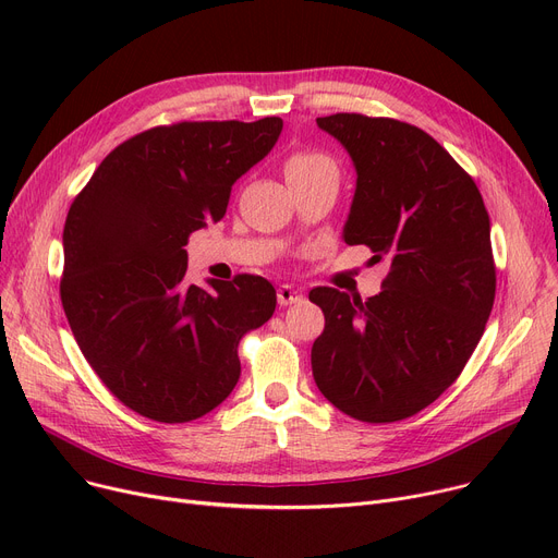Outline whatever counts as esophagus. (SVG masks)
Here are the masks:
<instances>
[{
    "mask_svg": "<svg viewBox=\"0 0 558 558\" xmlns=\"http://www.w3.org/2000/svg\"><path fill=\"white\" fill-rule=\"evenodd\" d=\"M303 291H299V289H294L291 284H280L278 287V303L282 305V307H287V305H294V303H303Z\"/></svg>",
    "mask_w": 558,
    "mask_h": 558,
    "instance_id": "obj_1",
    "label": "esophagus"
}]
</instances>
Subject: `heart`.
Listing matches in <instances>:
<instances>
[{
    "label": "heart",
    "instance_id": "1",
    "mask_svg": "<svg viewBox=\"0 0 558 558\" xmlns=\"http://www.w3.org/2000/svg\"><path fill=\"white\" fill-rule=\"evenodd\" d=\"M284 173H287V181L289 179H312V175H324V173L337 175V167L324 154L301 151V154H294L287 160Z\"/></svg>",
    "mask_w": 558,
    "mask_h": 558
}]
</instances>
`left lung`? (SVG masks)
<instances>
[{
    "instance_id": "8db88e82",
    "label": "left lung",
    "mask_w": 558,
    "mask_h": 558,
    "mask_svg": "<svg viewBox=\"0 0 558 558\" xmlns=\"http://www.w3.org/2000/svg\"><path fill=\"white\" fill-rule=\"evenodd\" d=\"M357 171L343 242L389 267L362 301L316 287L326 328L312 345L318 391L364 423L418 414L477 348L495 299L490 221L475 181L425 131L389 117H318Z\"/></svg>"
}]
</instances>
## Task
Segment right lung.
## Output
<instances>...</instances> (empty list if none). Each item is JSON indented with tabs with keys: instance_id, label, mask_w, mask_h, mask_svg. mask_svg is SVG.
<instances>
[{
	"instance_id": "add662e5",
	"label": "right lung",
	"mask_w": 558,
	"mask_h": 558,
	"mask_svg": "<svg viewBox=\"0 0 558 558\" xmlns=\"http://www.w3.org/2000/svg\"><path fill=\"white\" fill-rule=\"evenodd\" d=\"M280 133V117L156 126L110 151L72 203L63 310L87 364L140 416L213 412L240 379V339L276 310L259 276L187 284L183 246L223 219L232 185Z\"/></svg>"
}]
</instances>
